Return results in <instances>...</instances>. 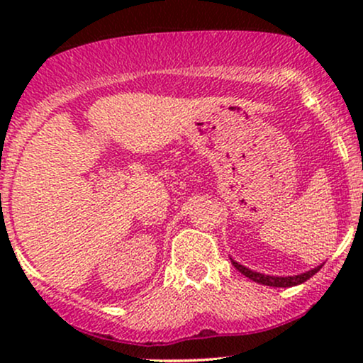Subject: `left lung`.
Here are the masks:
<instances>
[{
    "label": "left lung",
    "instance_id": "1",
    "mask_svg": "<svg viewBox=\"0 0 363 363\" xmlns=\"http://www.w3.org/2000/svg\"><path fill=\"white\" fill-rule=\"evenodd\" d=\"M230 261H232V264L235 266L237 272L242 273L244 277L251 278L252 281L261 283V285H266V286H278V289H289V286L301 285V283L309 280L311 277H314V274L318 273L320 268H323V264H320V266H318V268L309 269V272L301 273V274H295V277H272V274H264V273L252 272V269H249V268H245V266L239 264V262L232 259V257H230Z\"/></svg>",
    "mask_w": 363,
    "mask_h": 363
}]
</instances>
